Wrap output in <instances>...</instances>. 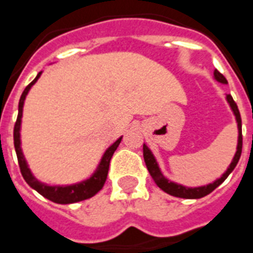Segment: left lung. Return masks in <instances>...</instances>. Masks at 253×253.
Instances as JSON below:
<instances>
[{
	"label": "left lung",
	"instance_id": "1",
	"mask_svg": "<svg viewBox=\"0 0 253 253\" xmlns=\"http://www.w3.org/2000/svg\"><path fill=\"white\" fill-rule=\"evenodd\" d=\"M214 76L215 79L220 82V83H227L226 78L218 71V70H215L214 71ZM227 101L230 103L231 109L234 111V115L236 117V121H238V129H239V140H238V150H236V153H235V157L231 162L230 168L227 169V171L223 174L222 177L216 179L214 183H210V185L207 186H202V187H185V186L182 185H177V183H174V182H170L169 179H166L164 175H162L161 170L158 168L157 161H156V158L152 154V152L149 150V148L146 145L144 144V160L145 164H146V168H148L149 173L153 178V181L157 183V186L161 190H164L165 193L170 194V195H173V197L177 198H185V199H198V198H203L209 195L210 193H212L216 187H218L222 182H224L228 175L231 174V171L235 169V166L238 165L239 160H240V156H242V148H243V136H242V117H240V112H239L238 105L232 99V96L227 95Z\"/></svg>",
	"mask_w": 253,
	"mask_h": 253
}]
</instances>
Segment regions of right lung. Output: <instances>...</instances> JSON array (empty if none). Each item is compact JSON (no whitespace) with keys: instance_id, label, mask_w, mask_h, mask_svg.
Masks as SVG:
<instances>
[{"instance_id":"obj_1","label":"right lung","mask_w":253,"mask_h":253,"mask_svg":"<svg viewBox=\"0 0 253 253\" xmlns=\"http://www.w3.org/2000/svg\"><path fill=\"white\" fill-rule=\"evenodd\" d=\"M41 74L42 72H39L37 78L25 88V91L22 92L21 99H19L18 116H17V121H15L14 125V148L15 153H17V158H18V165L19 170H21V174H22L23 179L27 182V185L30 186V187L37 190L41 195H43L47 199H50L51 202H55V203H59V205H68V203H75V202H80L84 201V199H88V198H92L95 194H97L100 190L103 189V186H104L105 181H107V175H108L111 158H112L113 153H115V150L117 149L119 144L121 142L123 137H120L115 144L111 145L107 149V152L104 153L99 166H97V170H96L95 174L89 179H87V181L80 182V183H76V185L64 186V187L63 186H47L44 183H41L31 174L30 169L27 168V164L25 161V157H23L22 150H21V140H19V129H21V117H22L23 101L26 99L27 92L31 88V85L39 79Z\"/></svg>"}]
</instances>
